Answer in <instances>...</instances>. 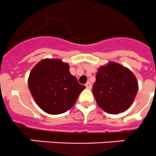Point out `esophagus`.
Instances as JSON below:
<instances>
[{
    "mask_svg": "<svg viewBox=\"0 0 156 156\" xmlns=\"http://www.w3.org/2000/svg\"><path fill=\"white\" fill-rule=\"evenodd\" d=\"M85 86H86V87H87V89H91V87H92V84H91L90 82H87Z\"/></svg>",
    "mask_w": 156,
    "mask_h": 156,
    "instance_id": "esophagus-1",
    "label": "esophagus"
}]
</instances>
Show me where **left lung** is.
<instances>
[{
    "label": "left lung",
    "mask_w": 156,
    "mask_h": 156,
    "mask_svg": "<svg viewBox=\"0 0 156 156\" xmlns=\"http://www.w3.org/2000/svg\"><path fill=\"white\" fill-rule=\"evenodd\" d=\"M138 91V82L128 69L115 62L98 69L93 94L101 108L119 114L131 107Z\"/></svg>",
    "instance_id": "obj_1"
}]
</instances>
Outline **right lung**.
<instances>
[{"mask_svg":"<svg viewBox=\"0 0 156 156\" xmlns=\"http://www.w3.org/2000/svg\"><path fill=\"white\" fill-rule=\"evenodd\" d=\"M69 69L68 64L59 59H44L30 72L28 82L31 94L46 113H65L86 88L71 75Z\"/></svg>","mask_w":156,"mask_h":156,"instance_id":"add662e5","label":"right lung"}]
</instances>
